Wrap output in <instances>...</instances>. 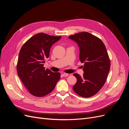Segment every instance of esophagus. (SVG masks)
I'll return each mask as SVG.
<instances>
[{
    "label": "esophagus",
    "instance_id": "1",
    "mask_svg": "<svg viewBox=\"0 0 129 129\" xmlns=\"http://www.w3.org/2000/svg\"><path fill=\"white\" fill-rule=\"evenodd\" d=\"M62 75H63V76L64 77H67V76H68L69 75V74H67V73H63V74H62Z\"/></svg>",
    "mask_w": 129,
    "mask_h": 129
}]
</instances>
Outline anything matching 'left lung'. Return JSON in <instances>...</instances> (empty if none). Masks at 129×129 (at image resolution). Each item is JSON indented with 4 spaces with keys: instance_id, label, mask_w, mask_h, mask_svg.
Masks as SVG:
<instances>
[{
    "instance_id": "left-lung-1",
    "label": "left lung",
    "mask_w": 129,
    "mask_h": 129,
    "mask_svg": "<svg viewBox=\"0 0 129 129\" xmlns=\"http://www.w3.org/2000/svg\"><path fill=\"white\" fill-rule=\"evenodd\" d=\"M80 48V60L84 63L83 76L74 74L77 79L73 89L81 97L95 95L103 87L110 71V61L106 47L100 39L88 32L69 36Z\"/></svg>"
}]
</instances>
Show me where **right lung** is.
<instances>
[{"mask_svg": "<svg viewBox=\"0 0 129 129\" xmlns=\"http://www.w3.org/2000/svg\"><path fill=\"white\" fill-rule=\"evenodd\" d=\"M61 37L38 33L23 45L19 52L17 65L19 77L30 93L43 97L51 92L60 73H53L44 67L45 60L49 56L52 46Z\"/></svg>", "mask_w": 129, "mask_h": 129, "instance_id": "1", "label": "right lung"}]
</instances>
